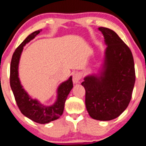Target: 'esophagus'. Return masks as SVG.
Wrapping results in <instances>:
<instances>
[{
    "mask_svg": "<svg viewBox=\"0 0 146 146\" xmlns=\"http://www.w3.org/2000/svg\"><path fill=\"white\" fill-rule=\"evenodd\" d=\"M81 78H82L81 74H80L79 72H75L73 74V77H72L73 82L74 84L78 83L79 81H80V80L81 79Z\"/></svg>",
    "mask_w": 146,
    "mask_h": 146,
    "instance_id": "obj_1",
    "label": "esophagus"
}]
</instances>
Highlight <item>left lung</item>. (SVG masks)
<instances>
[{
  "label": "left lung",
  "instance_id": "left-lung-1",
  "mask_svg": "<svg viewBox=\"0 0 146 146\" xmlns=\"http://www.w3.org/2000/svg\"><path fill=\"white\" fill-rule=\"evenodd\" d=\"M107 48L100 76H87L81 84L85 89V104L93 119L111 120L128 107L135 82L131 49L116 32L100 27Z\"/></svg>",
  "mask_w": 146,
  "mask_h": 146
}]
</instances>
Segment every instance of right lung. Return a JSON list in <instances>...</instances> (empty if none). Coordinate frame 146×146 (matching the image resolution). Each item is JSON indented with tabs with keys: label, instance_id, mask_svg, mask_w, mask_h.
Listing matches in <instances>:
<instances>
[{
	"label": "right lung",
	"instance_id": "obj_1",
	"mask_svg": "<svg viewBox=\"0 0 146 146\" xmlns=\"http://www.w3.org/2000/svg\"><path fill=\"white\" fill-rule=\"evenodd\" d=\"M41 30L32 32L21 43L13 54L10 66V85L17 105L21 112L36 123L46 124L57 120L64 112V105L68 95L73 87L72 76L63 82L57 89V99L53 106H44L36 100L29 96L19 81L18 77V66L23 46L40 33Z\"/></svg>",
	"mask_w": 146,
	"mask_h": 146
}]
</instances>
